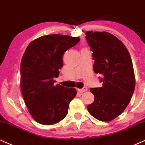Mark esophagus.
Masks as SVG:
<instances>
[{
	"label": "esophagus",
	"instance_id": "1",
	"mask_svg": "<svg viewBox=\"0 0 145 145\" xmlns=\"http://www.w3.org/2000/svg\"><path fill=\"white\" fill-rule=\"evenodd\" d=\"M88 91V88H86V87H85V88H82V89H78V91L80 93H83V92H85V91Z\"/></svg>",
	"mask_w": 145,
	"mask_h": 145
}]
</instances>
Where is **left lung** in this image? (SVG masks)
Segmentation results:
<instances>
[{
	"label": "left lung",
	"mask_w": 145,
	"mask_h": 145,
	"mask_svg": "<svg viewBox=\"0 0 145 145\" xmlns=\"http://www.w3.org/2000/svg\"><path fill=\"white\" fill-rule=\"evenodd\" d=\"M87 42L92 51L93 71L101 74V88H91L94 102L89 113L102 121H109L123 113L133 95L135 77L128 51L116 37L106 32L88 31Z\"/></svg>",
	"instance_id": "left-lung-1"
}]
</instances>
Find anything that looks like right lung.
<instances>
[{
	"instance_id": "add662e5",
	"label": "right lung",
	"mask_w": 145,
	"mask_h": 145,
	"mask_svg": "<svg viewBox=\"0 0 145 145\" xmlns=\"http://www.w3.org/2000/svg\"><path fill=\"white\" fill-rule=\"evenodd\" d=\"M68 35L42 36L29 44L21 61L20 86L33 119L42 125H54L66 116L75 88L54 85L63 66L64 52L79 42Z\"/></svg>"
}]
</instances>
